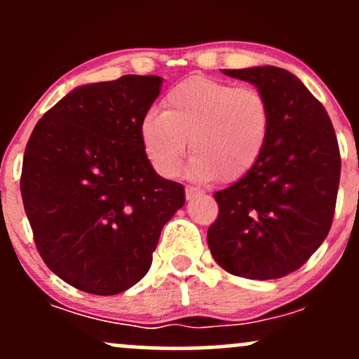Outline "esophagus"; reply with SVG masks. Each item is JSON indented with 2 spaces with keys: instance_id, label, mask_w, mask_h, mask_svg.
I'll use <instances>...</instances> for the list:
<instances>
[{
  "instance_id": "obj_1",
  "label": "esophagus",
  "mask_w": 359,
  "mask_h": 359,
  "mask_svg": "<svg viewBox=\"0 0 359 359\" xmlns=\"http://www.w3.org/2000/svg\"><path fill=\"white\" fill-rule=\"evenodd\" d=\"M201 194L203 192L197 187H192V185H187V187H185V197H187V199H194V197L201 196Z\"/></svg>"
}]
</instances>
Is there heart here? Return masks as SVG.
<instances>
[{"mask_svg": "<svg viewBox=\"0 0 359 359\" xmlns=\"http://www.w3.org/2000/svg\"><path fill=\"white\" fill-rule=\"evenodd\" d=\"M270 125V104L258 89L196 76L168 90L163 111L145 114L140 137L160 175L179 174L191 140L189 174L199 180L219 175L233 182L258 162Z\"/></svg>", "mask_w": 359, "mask_h": 359, "instance_id": "heart-1", "label": "heart"}]
</instances>
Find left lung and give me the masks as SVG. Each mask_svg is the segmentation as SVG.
Wrapping results in <instances>:
<instances>
[{"label":"left lung","mask_w":359,"mask_h":359,"mask_svg":"<svg viewBox=\"0 0 359 359\" xmlns=\"http://www.w3.org/2000/svg\"><path fill=\"white\" fill-rule=\"evenodd\" d=\"M251 82L271 111L258 162L214 194L219 214L208 245L217 265L236 277L282 278L323 245L334 217L341 155L327 111L285 69H224Z\"/></svg>","instance_id":"left-lung-1"}]
</instances>
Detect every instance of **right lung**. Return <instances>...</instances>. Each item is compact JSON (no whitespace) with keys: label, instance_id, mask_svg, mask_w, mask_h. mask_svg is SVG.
Returning a JSON list of instances; mask_svg holds the SVG:
<instances>
[{"label":"right lung","instance_id":"add662e5","mask_svg":"<svg viewBox=\"0 0 359 359\" xmlns=\"http://www.w3.org/2000/svg\"><path fill=\"white\" fill-rule=\"evenodd\" d=\"M162 77L81 86L36 123L25 148V212L45 265L69 285L114 295L147 275L184 185L160 177L140 137Z\"/></svg>","mask_w":359,"mask_h":359}]
</instances>
